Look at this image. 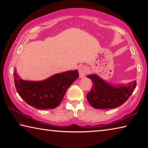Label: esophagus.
I'll return each mask as SVG.
<instances>
[{
  "instance_id": "1",
  "label": "esophagus",
  "mask_w": 148,
  "mask_h": 148,
  "mask_svg": "<svg viewBox=\"0 0 148 148\" xmlns=\"http://www.w3.org/2000/svg\"><path fill=\"white\" fill-rule=\"evenodd\" d=\"M78 71H79V77H83L86 76V74L87 72V68L86 66H84V65H82V66H80L79 67Z\"/></svg>"
}]
</instances>
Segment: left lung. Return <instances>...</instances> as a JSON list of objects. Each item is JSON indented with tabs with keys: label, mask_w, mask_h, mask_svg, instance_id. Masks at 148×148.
Listing matches in <instances>:
<instances>
[{
	"label": "left lung",
	"mask_w": 148,
	"mask_h": 148,
	"mask_svg": "<svg viewBox=\"0 0 148 148\" xmlns=\"http://www.w3.org/2000/svg\"><path fill=\"white\" fill-rule=\"evenodd\" d=\"M92 80L91 90L87 94L89 103L97 109H110L121 106L126 102L136 88V82L128 84L112 85L97 74L87 75Z\"/></svg>",
	"instance_id": "8db88e82"
}]
</instances>
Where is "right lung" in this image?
Wrapping results in <instances>:
<instances>
[{
    "mask_svg": "<svg viewBox=\"0 0 148 148\" xmlns=\"http://www.w3.org/2000/svg\"><path fill=\"white\" fill-rule=\"evenodd\" d=\"M79 77L77 70L57 73L42 81L21 79L14 72L15 86L19 96L30 106L40 110L53 109L62 102L66 90Z\"/></svg>",
    "mask_w": 148,
    "mask_h": 148,
    "instance_id": "add662e5",
    "label": "right lung"
}]
</instances>
